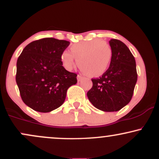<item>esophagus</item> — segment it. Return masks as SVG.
I'll return each mask as SVG.
<instances>
[{
	"mask_svg": "<svg viewBox=\"0 0 159 159\" xmlns=\"http://www.w3.org/2000/svg\"><path fill=\"white\" fill-rule=\"evenodd\" d=\"M82 78H83V76L81 75H78V76H77V79H78V81H81V80H82Z\"/></svg>",
	"mask_w": 159,
	"mask_h": 159,
	"instance_id": "34e87169",
	"label": "esophagus"
}]
</instances>
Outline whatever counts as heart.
I'll list each match as a JSON object with an SVG mask.
<instances>
[{"mask_svg":"<svg viewBox=\"0 0 159 159\" xmlns=\"http://www.w3.org/2000/svg\"><path fill=\"white\" fill-rule=\"evenodd\" d=\"M70 52L61 54L62 64L71 70L77 60L78 66L87 75L98 77L105 73L110 66L112 49L109 43L100 39L83 41L70 47Z\"/></svg>","mask_w":159,"mask_h":159,"instance_id":"obj_1","label":"heart"}]
</instances>
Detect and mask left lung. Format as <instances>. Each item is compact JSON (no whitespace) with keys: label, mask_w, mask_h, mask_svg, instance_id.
Wrapping results in <instances>:
<instances>
[{"label":"left lung","mask_w":159,"mask_h":159,"mask_svg":"<svg viewBox=\"0 0 159 159\" xmlns=\"http://www.w3.org/2000/svg\"><path fill=\"white\" fill-rule=\"evenodd\" d=\"M112 49L110 66L101 77L93 78L87 97L94 107L106 112L120 111L132 99L138 74L130 50L120 40L109 41Z\"/></svg>","instance_id":"obj_1"}]
</instances>
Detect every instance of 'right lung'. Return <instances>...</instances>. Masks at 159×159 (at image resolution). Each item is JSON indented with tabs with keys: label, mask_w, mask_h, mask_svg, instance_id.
Instances as JSON below:
<instances>
[{
	"label": "right lung",
	"mask_w": 159,
	"mask_h": 159,
	"mask_svg": "<svg viewBox=\"0 0 159 159\" xmlns=\"http://www.w3.org/2000/svg\"><path fill=\"white\" fill-rule=\"evenodd\" d=\"M69 42L44 38L23 49L17 61L16 80L25 105L48 113L61 106L67 90L77 83V75L63 66L61 54Z\"/></svg>",
	"instance_id": "1"
}]
</instances>
